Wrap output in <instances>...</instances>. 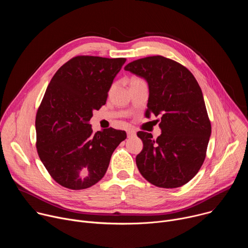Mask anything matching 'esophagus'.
I'll return each mask as SVG.
<instances>
[{
	"mask_svg": "<svg viewBox=\"0 0 248 248\" xmlns=\"http://www.w3.org/2000/svg\"><path fill=\"white\" fill-rule=\"evenodd\" d=\"M126 133H127V137H132V136H135V134H136L133 129H127Z\"/></svg>",
	"mask_w": 248,
	"mask_h": 248,
	"instance_id": "34e87169",
	"label": "esophagus"
}]
</instances>
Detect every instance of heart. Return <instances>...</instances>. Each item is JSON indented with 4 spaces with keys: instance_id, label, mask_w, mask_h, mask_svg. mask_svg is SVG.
<instances>
[{
    "instance_id": "heart-1",
    "label": "heart",
    "mask_w": 248,
    "mask_h": 248,
    "mask_svg": "<svg viewBox=\"0 0 248 248\" xmlns=\"http://www.w3.org/2000/svg\"><path fill=\"white\" fill-rule=\"evenodd\" d=\"M141 82H145V81L142 78H137V77H133V78H130V86L134 85V84H137V83H141Z\"/></svg>"
}]
</instances>
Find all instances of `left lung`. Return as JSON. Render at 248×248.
<instances>
[{
	"instance_id": "left-lung-1",
	"label": "left lung",
	"mask_w": 248,
	"mask_h": 248,
	"mask_svg": "<svg viewBox=\"0 0 248 248\" xmlns=\"http://www.w3.org/2000/svg\"><path fill=\"white\" fill-rule=\"evenodd\" d=\"M124 69L148 82L146 117L161 116L162 133L156 139L151 133L137 132L143 142L142 151L136 156L140 173L158 187L175 188L187 184L205 160L211 135L197 80L186 66L163 56L133 61Z\"/></svg>"
}]
</instances>
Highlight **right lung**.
I'll use <instances>...</instances> for the list:
<instances>
[{
  "instance_id": "obj_1",
  "label": "right lung",
  "mask_w": 248,
  "mask_h": 248,
  "mask_svg": "<svg viewBox=\"0 0 248 248\" xmlns=\"http://www.w3.org/2000/svg\"><path fill=\"white\" fill-rule=\"evenodd\" d=\"M125 61L77 56L57 70L46 89L35 120L36 148L53 180L63 187L79 190L97 184L126 138L125 131L112 127L93 133L89 124Z\"/></svg>"
}]
</instances>
